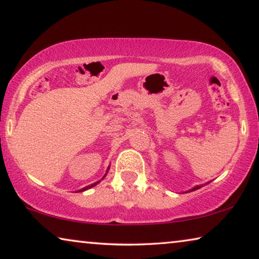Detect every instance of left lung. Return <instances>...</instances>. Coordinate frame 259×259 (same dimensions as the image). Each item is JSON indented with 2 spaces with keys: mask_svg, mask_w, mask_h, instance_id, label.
Instances as JSON below:
<instances>
[{
  "mask_svg": "<svg viewBox=\"0 0 259 259\" xmlns=\"http://www.w3.org/2000/svg\"><path fill=\"white\" fill-rule=\"evenodd\" d=\"M198 188H200V186H195L194 188H192V190L190 191V192H193V191H195V190H198Z\"/></svg>",
  "mask_w": 259,
  "mask_h": 259,
  "instance_id": "left-lung-1",
  "label": "left lung"
}]
</instances>
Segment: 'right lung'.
Wrapping results in <instances>:
<instances>
[{"label":"right lung","mask_w":259,"mask_h":259,"mask_svg":"<svg viewBox=\"0 0 259 259\" xmlns=\"http://www.w3.org/2000/svg\"><path fill=\"white\" fill-rule=\"evenodd\" d=\"M106 172H107V171H106ZM106 175H107V174H105V176H106ZM105 176H104L103 178H105ZM103 178H102V179H103ZM99 182H100V181H99ZM99 182H96V183H94V184H91V185H88V186H85V187H83L82 190H80V191H78V192H83V191L88 190V188H91V187H94L95 185H97V184H98Z\"/></svg>","instance_id":"obj_1"}]
</instances>
